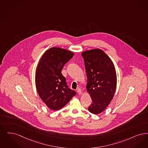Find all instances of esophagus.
<instances>
[{
	"label": "esophagus",
	"instance_id": "esophagus-1",
	"mask_svg": "<svg viewBox=\"0 0 148 148\" xmlns=\"http://www.w3.org/2000/svg\"><path fill=\"white\" fill-rule=\"evenodd\" d=\"M77 93H78V95H81L82 93V90L81 88H78L77 90Z\"/></svg>",
	"mask_w": 148,
	"mask_h": 148
}]
</instances>
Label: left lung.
I'll return each instance as SVG.
<instances>
[{
  "mask_svg": "<svg viewBox=\"0 0 148 148\" xmlns=\"http://www.w3.org/2000/svg\"><path fill=\"white\" fill-rule=\"evenodd\" d=\"M87 77V90L92 103L88 110L94 114L102 112L112 100L116 87V75L109 56L98 49L83 52Z\"/></svg>",
  "mask_w": 148,
  "mask_h": 148,
  "instance_id": "obj_1",
  "label": "left lung"
}]
</instances>
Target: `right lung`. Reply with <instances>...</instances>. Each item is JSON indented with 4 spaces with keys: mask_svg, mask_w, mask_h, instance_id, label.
I'll list each match as a JSON object with an SVG mask.
<instances>
[{
    "mask_svg": "<svg viewBox=\"0 0 148 148\" xmlns=\"http://www.w3.org/2000/svg\"><path fill=\"white\" fill-rule=\"evenodd\" d=\"M72 52L60 47H52L43 54L35 73V85L42 101L50 109L63 108L73 96L75 90L68 87L61 71L73 56Z\"/></svg>",
    "mask_w": 148,
    "mask_h": 148,
    "instance_id": "obj_1",
    "label": "right lung"
}]
</instances>
